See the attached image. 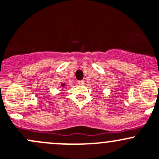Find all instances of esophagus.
<instances>
[{
    "instance_id": "esophagus-1",
    "label": "esophagus",
    "mask_w": 159,
    "mask_h": 159,
    "mask_svg": "<svg viewBox=\"0 0 159 159\" xmlns=\"http://www.w3.org/2000/svg\"><path fill=\"white\" fill-rule=\"evenodd\" d=\"M77 83H78V84H79V85H83L85 83V81H84V80H79Z\"/></svg>"
}]
</instances>
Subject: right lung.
Instances as JSON below:
<instances>
[{"label": "right lung", "mask_w": 159, "mask_h": 159, "mask_svg": "<svg viewBox=\"0 0 159 159\" xmlns=\"http://www.w3.org/2000/svg\"><path fill=\"white\" fill-rule=\"evenodd\" d=\"M61 86H63H63H65V83H63V84H62V85H61Z\"/></svg>", "instance_id": "add662e5"}]
</instances>
